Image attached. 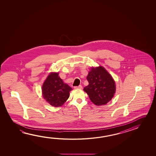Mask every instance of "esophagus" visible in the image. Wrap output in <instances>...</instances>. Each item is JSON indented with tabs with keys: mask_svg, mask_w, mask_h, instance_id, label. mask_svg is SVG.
<instances>
[{
	"mask_svg": "<svg viewBox=\"0 0 156 156\" xmlns=\"http://www.w3.org/2000/svg\"><path fill=\"white\" fill-rule=\"evenodd\" d=\"M82 85H79L78 87H74V88L75 89H82Z\"/></svg>",
	"mask_w": 156,
	"mask_h": 156,
	"instance_id": "34e87169",
	"label": "esophagus"
}]
</instances>
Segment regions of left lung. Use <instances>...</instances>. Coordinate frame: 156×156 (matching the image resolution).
I'll use <instances>...</instances> for the list:
<instances>
[{"mask_svg":"<svg viewBox=\"0 0 156 156\" xmlns=\"http://www.w3.org/2000/svg\"><path fill=\"white\" fill-rule=\"evenodd\" d=\"M87 78L89 85L83 90L94 104L99 106L111 100L115 92V82L103 67L92 68Z\"/></svg>","mask_w":156,"mask_h":156,"instance_id":"left-lung-1","label":"left lung"}]
</instances>
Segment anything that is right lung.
Masks as SVG:
<instances>
[{"mask_svg":"<svg viewBox=\"0 0 156 156\" xmlns=\"http://www.w3.org/2000/svg\"><path fill=\"white\" fill-rule=\"evenodd\" d=\"M72 90L69 85L63 83L58 73L50 74L42 86L43 98L54 107L62 106L69 98Z\"/></svg>","mask_w":156,"mask_h":156,"instance_id":"add662e5","label":"right lung"}]
</instances>
